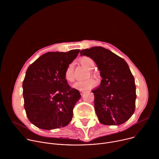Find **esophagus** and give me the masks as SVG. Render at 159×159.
<instances>
[{"label":"esophagus","mask_w":159,"mask_h":159,"mask_svg":"<svg viewBox=\"0 0 159 159\" xmlns=\"http://www.w3.org/2000/svg\"><path fill=\"white\" fill-rule=\"evenodd\" d=\"M80 93L81 95H83L84 94V93H85V91H83V90H80Z\"/></svg>","instance_id":"obj_1"}]
</instances>
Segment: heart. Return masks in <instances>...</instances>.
I'll use <instances>...</instances> for the list:
<instances>
[{"instance_id":"obj_1","label":"heart","mask_w":159,"mask_h":159,"mask_svg":"<svg viewBox=\"0 0 159 159\" xmlns=\"http://www.w3.org/2000/svg\"><path fill=\"white\" fill-rule=\"evenodd\" d=\"M80 64L88 70H91L94 66V61L93 59L88 56H83L79 59ZM65 79L69 82H72L75 80V77L73 73V64L70 63L66 67L64 73ZM95 85V81L92 79L86 80H81L77 81L73 84V88L79 90H87Z\"/></svg>"}]
</instances>
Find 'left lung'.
Listing matches in <instances>:
<instances>
[{
  "instance_id": "1",
  "label": "left lung",
  "mask_w": 159,
  "mask_h": 159,
  "mask_svg": "<svg viewBox=\"0 0 159 159\" xmlns=\"http://www.w3.org/2000/svg\"><path fill=\"white\" fill-rule=\"evenodd\" d=\"M80 54L93 59L102 78L100 86L92 91L99 121L105 125H119L129 120L135 111L136 88L127 63L102 47L84 49Z\"/></svg>"
}]
</instances>
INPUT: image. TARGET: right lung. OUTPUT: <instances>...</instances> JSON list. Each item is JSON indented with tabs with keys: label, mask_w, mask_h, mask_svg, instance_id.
I'll return each mask as SVG.
<instances>
[{
	"label": "right lung",
	"mask_w": 159,
	"mask_h": 159,
	"mask_svg": "<svg viewBox=\"0 0 159 159\" xmlns=\"http://www.w3.org/2000/svg\"><path fill=\"white\" fill-rule=\"evenodd\" d=\"M79 52H47L27 68L22 84L24 108L29 120L38 128L59 129L71 121L81 96L68 85L64 73Z\"/></svg>",
	"instance_id": "add662e5"
}]
</instances>
